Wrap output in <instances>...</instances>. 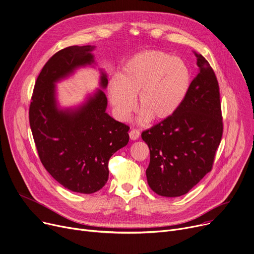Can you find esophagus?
<instances>
[{
	"instance_id": "34e87169",
	"label": "esophagus",
	"mask_w": 254,
	"mask_h": 254,
	"mask_svg": "<svg viewBox=\"0 0 254 254\" xmlns=\"http://www.w3.org/2000/svg\"><path fill=\"white\" fill-rule=\"evenodd\" d=\"M129 139L131 140V141H135V140H137L140 137V131H137L136 129H132V130H130L129 131Z\"/></svg>"
}]
</instances>
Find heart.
<instances>
[{
  "instance_id": "obj_1",
  "label": "heart",
  "mask_w": 254,
  "mask_h": 254,
  "mask_svg": "<svg viewBox=\"0 0 254 254\" xmlns=\"http://www.w3.org/2000/svg\"><path fill=\"white\" fill-rule=\"evenodd\" d=\"M191 74L181 59L161 51H146L129 59L119 78L108 85V97L115 118L126 122L135 109L141 110L139 123L169 119L186 99Z\"/></svg>"
}]
</instances>
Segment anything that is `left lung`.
I'll return each instance as SVG.
<instances>
[{"label":"left lung","instance_id":"1","mask_svg":"<svg viewBox=\"0 0 254 254\" xmlns=\"http://www.w3.org/2000/svg\"><path fill=\"white\" fill-rule=\"evenodd\" d=\"M195 56L198 73L180 107L142 132L150 149L148 184L166 197L188 193L211 171L223 133L216 75L201 55Z\"/></svg>","mask_w":254,"mask_h":254}]
</instances>
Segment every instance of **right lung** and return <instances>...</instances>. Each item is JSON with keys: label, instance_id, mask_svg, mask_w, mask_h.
I'll use <instances>...</instances> for the list:
<instances>
[{"label": "right lung", "instance_id": "1", "mask_svg": "<svg viewBox=\"0 0 254 254\" xmlns=\"http://www.w3.org/2000/svg\"><path fill=\"white\" fill-rule=\"evenodd\" d=\"M94 45L65 48L44 64L36 80L29 108V123L40 161L66 190L93 193L108 180V161L127 145L129 127L106 112L108 80L99 68V86L85 100L62 107L57 84L81 67H95Z\"/></svg>", "mask_w": 254, "mask_h": 254}]
</instances>
